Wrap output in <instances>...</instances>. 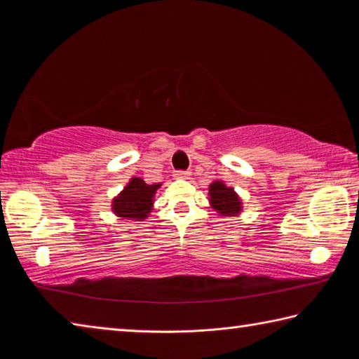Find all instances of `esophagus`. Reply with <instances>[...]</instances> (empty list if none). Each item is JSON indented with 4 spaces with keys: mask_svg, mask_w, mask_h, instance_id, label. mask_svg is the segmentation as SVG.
<instances>
[{
    "mask_svg": "<svg viewBox=\"0 0 359 359\" xmlns=\"http://www.w3.org/2000/svg\"><path fill=\"white\" fill-rule=\"evenodd\" d=\"M190 175H191L190 171H175L174 172V177H177V179H190Z\"/></svg>",
    "mask_w": 359,
    "mask_h": 359,
    "instance_id": "1",
    "label": "esophagus"
}]
</instances>
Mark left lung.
<instances>
[{
    "label": "left lung",
    "mask_w": 359,
    "mask_h": 359,
    "mask_svg": "<svg viewBox=\"0 0 359 359\" xmlns=\"http://www.w3.org/2000/svg\"><path fill=\"white\" fill-rule=\"evenodd\" d=\"M209 201L218 215L222 217H234L241 214L242 203L233 188L226 187L222 180H217L209 187Z\"/></svg>",
    "instance_id": "1"
}]
</instances>
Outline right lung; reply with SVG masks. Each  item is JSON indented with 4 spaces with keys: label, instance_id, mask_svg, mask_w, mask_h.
<instances>
[{
    "label": "right lung",
    "instance_id": "add662e5",
    "mask_svg": "<svg viewBox=\"0 0 359 359\" xmlns=\"http://www.w3.org/2000/svg\"><path fill=\"white\" fill-rule=\"evenodd\" d=\"M160 184L149 185L141 177H133L130 184L123 188L112 201V210L121 218L141 222L147 217L154 205V196Z\"/></svg>",
    "mask_w": 359,
    "mask_h": 359
}]
</instances>
